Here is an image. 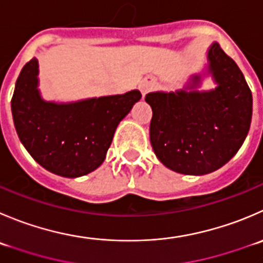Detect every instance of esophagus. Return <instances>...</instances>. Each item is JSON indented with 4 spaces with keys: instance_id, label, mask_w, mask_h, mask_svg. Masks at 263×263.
<instances>
[{
    "instance_id": "34e87169",
    "label": "esophagus",
    "mask_w": 263,
    "mask_h": 263,
    "mask_svg": "<svg viewBox=\"0 0 263 263\" xmlns=\"http://www.w3.org/2000/svg\"><path fill=\"white\" fill-rule=\"evenodd\" d=\"M140 88H141V92H142V95H145V93H146L147 91L150 90V86H149V85H146V83H142V85H141V87H140Z\"/></svg>"
}]
</instances>
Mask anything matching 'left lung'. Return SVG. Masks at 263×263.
<instances>
[{
  "label": "left lung",
  "instance_id": "8db88e82",
  "mask_svg": "<svg viewBox=\"0 0 263 263\" xmlns=\"http://www.w3.org/2000/svg\"><path fill=\"white\" fill-rule=\"evenodd\" d=\"M210 72L217 87L145 96L152 106L150 142L158 159L183 175H205L222 167L243 145L252 121V92L235 61L213 43ZM200 82L194 77V86Z\"/></svg>",
  "mask_w": 263,
  "mask_h": 263
}]
</instances>
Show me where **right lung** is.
Returning a JSON list of instances; mask_svg holds the SVG:
<instances>
[{
	"mask_svg": "<svg viewBox=\"0 0 263 263\" xmlns=\"http://www.w3.org/2000/svg\"><path fill=\"white\" fill-rule=\"evenodd\" d=\"M38 61L23 67L11 111L20 141L33 159L50 172L78 177L105 159L119 122L141 99L140 91L74 104L46 103L37 90Z\"/></svg>",
	"mask_w": 263,
	"mask_h": 263,
	"instance_id": "right-lung-1",
	"label": "right lung"
}]
</instances>
